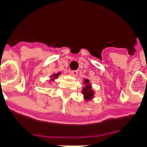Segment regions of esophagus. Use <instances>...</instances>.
<instances>
[{
	"mask_svg": "<svg viewBox=\"0 0 147 147\" xmlns=\"http://www.w3.org/2000/svg\"><path fill=\"white\" fill-rule=\"evenodd\" d=\"M78 73H79V71L77 70H74V71H71V76L74 77H76L77 76H78Z\"/></svg>",
	"mask_w": 147,
	"mask_h": 147,
	"instance_id": "esophagus-1",
	"label": "esophagus"
}]
</instances>
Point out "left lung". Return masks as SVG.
<instances>
[{
    "mask_svg": "<svg viewBox=\"0 0 147 147\" xmlns=\"http://www.w3.org/2000/svg\"><path fill=\"white\" fill-rule=\"evenodd\" d=\"M84 83L86 84V87L83 88V90H82V93H83V95H84L85 99H86V100H90V99L93 97V93H94V92L91 90V85L90 84L89 80L86 79L84 81Z\"/></svg>",
    "mask_w": 147,
    "mask_h": 147,
    "instance_id": "obj_1",
    "label": "left lung"
}]
</instances>
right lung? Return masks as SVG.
I'll return each instance as SVG.
<instances>
[{"instance_id":"right-lung-1","label":"right lung","mask_w":147,"mask_h":147,"mask_svg":"<svg viewBox=\"0 0 147 147\" xmlns=\"http://www.w3.org/2000/svg\"><path fill=\"white\" fill-rule=\"evenodd\" d=\"M59 75H60V73H57V74H55V75H54V76H53V77H54V78H53V79H55V78H57V77Z\"/></svg>"}]
</instances>
